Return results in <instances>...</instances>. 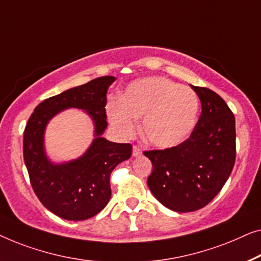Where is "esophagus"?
Instances as JSON below:
<instances>
[{
  "instance_id": "1",
  "label": "esophagus",
  "mask_w": 261,
  "mask_h": 261,
  "mask_svg": "<svg viewBox=\"0 0 261 261\" xmlns=\"http://www.w3.org/2000/svg\"><path fill=\"white\" fill-rule=\"evenodd\" d=\"M142 155V150L138 148V146H134V148H132V156L134 157H138V156H141Z\"/></svg>"
}]
</instances>
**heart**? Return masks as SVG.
<instances>
[{
	"label": "heart",
	"instance_id": "obj_1",
	"mask_svg": "<svg viewBox=\"0 0 261 261\" xmlns=\"http://www.w3.org/2000/svg\"><path fill=\"white\" fill-rule=\"evenodd\" d=\"M199 99L187 86L163 76L136 80L119 99H110L106 113L123 136L135 132V119L143 118V135L157 148H171L185 141L196 123Z\"/></svg>",
	"mask_w": 261,
	"mask_h": 261
}]
</instances>
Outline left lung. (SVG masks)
Listing matches in <instances>:
<instances>
[{"label":"left lung","instance_id":"1","mask_svg":"<svg viewBox=\"0 0 261 261\" xmlns=\"http://www.w3.org/2000/svg\"><path fill=\"white\" fill-rule=\"evenodd\" d=\"M201 101L200 118L189 138L164 150H150L148 186L174 212L203 208L218 195L236 163V118L214 91L192 86Z\"/></svg>","mask_w":261,"mask_h":261}]
</instances>
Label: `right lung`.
Segmentation results:
<instances>
[{
    "instance_id": "1",
    "label": "right lung",
    "mask_w": 261,
    "mask_h": 261,
    "mask_svg": "<svg viewBox=\"0 0 261 261\" xmlns=\"http://www.w3.org/2000/svg\"><path fill=\"white\" fill-rule=\"evenodd\" d=\"M116 78H95L50 97L36 106L23 135V159L31 185L45 207L65 220L80 221L97 215L111 197L110 176L123 161L129 160L132 145L113 143L104 137L106 93ZM85 109L95 123V135L89 150L79 159L54 165L43 148L45 125L66 108Z\"/></svg>"
}]
</instances>
